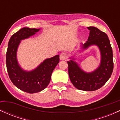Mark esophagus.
Listing matches in <instances>:
<instances>
[{
	"mask_svg": "<svg viewBox=\"0 0 120 120\" xmlns=\"http://www.w3.org/2000/svg\"><path fill=\"white\" fill-rule=\"evenodd\" d=\"M68 57V54L66 52H62L60 55V59L61 60H65Z\"/></svg>",
	"mask_w": 120,
	"mask_h": 120,
	"instance_id": "1",
	"label": "esophagus"
}]
</instances>
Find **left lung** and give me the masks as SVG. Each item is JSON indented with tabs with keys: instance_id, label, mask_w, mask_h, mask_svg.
<instances>
[{
	"instance_id": "8db88e82",
	"label": "left lung",
	"mask_w": 120,
	"mask_h": 120,
	"mask_svg": "<svg viewBox=\"0 0 120 120\" xmlns=\"http://www.w3.org/2000/svg\"><path fill=\"white\" fill-rule=\"evenodd\" d=\"M90 35L83 46L85 49L91 45H96L101 53V63L93 72L87 73L82 71L73 60L68 61V73L71 82L78 90L93 91L98 90L105 84L111 77L113 69L112 47L105 33L95 27H87Z\"/></svg>"
}]
</instances>
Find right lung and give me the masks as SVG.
Returning a JSON list of instances; mask_svg holds the SVG:
<instances>
[{
	"mask_svg": "<svg viewBox=\"0 0 120 120\" xmlns=\"http://www.w3.org/2000/svg\"><path fill=\"white\" fill-rule=\"evenodd\" d=\"M37 29L23 27L12 35L8 42L6 53L7 69L9 77L15 86L30 94L41 91L49 85L53 69L59 63V55L47 59L35 69L23 71L18 64L16 53L20 41L33 35L39 31Z\"/></svg>",
	"mask_w": 120,
	"mask_h": 120,
	"instance_id": "obj_1",
	"label": "right lung"
}]
</instances>
